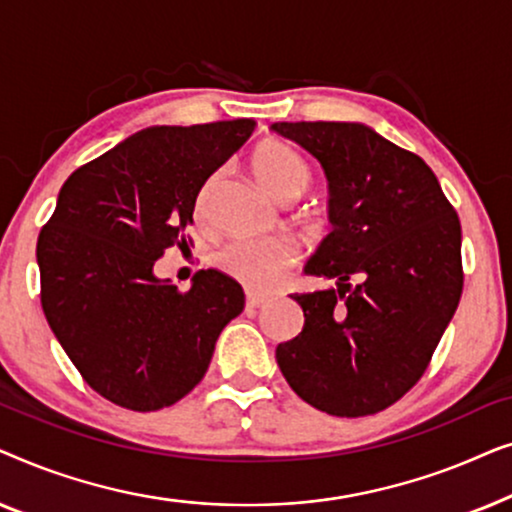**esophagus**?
<instances>
[{"mask_svg": "<svg viewBox=\"0 0 512 512\" xmlns=\"http://www.w3.org/2000/svg\"><path fill=\"white\" fill-rule=\"evenodd\" d=\"M270 300V296L265 293H256V291H247V307H261Z\"/></svg>", "mask_w": 512, "mask_h": 512, "instance_id": "obj_1", "label": "esophagus"}]
</instances>
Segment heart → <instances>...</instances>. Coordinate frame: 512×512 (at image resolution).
<instances>
[{"mask_svg": "<svg viewBox=\"0 0 512 512\" xmlns=\"http://www.w3.org/2000/svg\"><path fill=\"white\" fill-rule=\"evenodd\" d=\"M251 170L265 191L282 202L300 198L312 184V170L296 149L282 142H263L251 156ZM207 191L198 200L205 207ZM298 244L289 237H240L219 251L216 261L244 286L268 291L282 282L286 270L298 261Z\"/></svg>", "mask_w": 512, "mask_h": 512, "instance_id": "heart-1", "label": "heart"}]
</instances>
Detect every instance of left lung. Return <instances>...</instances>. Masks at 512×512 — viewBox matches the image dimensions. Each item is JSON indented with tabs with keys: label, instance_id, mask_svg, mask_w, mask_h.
<instances>
[{
	"label": "left lung",
	"instance_id": "obj_1",
	"mask_svg": "<svg viewBox=\"0 0 512 512\" xmlns=\"http://www.w3.org/2000/svg\"><path fill=\"white\" fill-rule=\"evenodd\" d=\"M272 130L324 167L333 228L305 272L338 284L293 293L305 326L277 345L279 370L312 408L375 415L419 382L457 312L459 216L431 167L368 125L300 121Z\"/></svg>",
	"mask_w": 512,
	"mask_h": 512
}]
</instances>
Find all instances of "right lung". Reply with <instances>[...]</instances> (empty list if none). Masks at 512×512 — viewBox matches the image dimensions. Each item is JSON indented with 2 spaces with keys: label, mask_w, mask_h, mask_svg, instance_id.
Listing matches in <instances>:
<instances>
[{
  "label": "right lung",
  "mask_w": 512,
  "mask_h": 512,
  "mask_svg": "<svg viewBox=\"0 0 512 512\" xmlns=\"http://www.w3.org/2000/svg\"><path fill=\"white\" fill-rule=\"evenodd\" d=\"M256 121L153 125L81 165L39 233L41 307L83 380L107 401L151 412L184 398L244 310L233 277L195 272L188 291L153 275L186 230L205 181Z\"/></svg>",
  "instance_id": "1"
}]
</instances>
